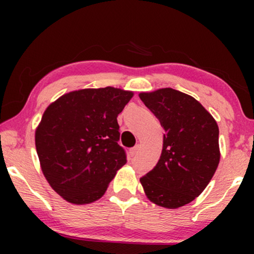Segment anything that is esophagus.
<instances>
[{"instance_id":"esophagus-1","label":"esophagus","mask_w":254,"mask_h":254,"mask_svg":"<svg viewBox=\"0 0 254 254\" xmlns=\"http://www.w3.org/2000/svg\"><path fill=\"white\" fill-rule=\"evenodd\" d=\"M129 153H130V155H131V156H135L136 154L138 153V145H136V147L131 148V149L129 150Z\"/></svg>"}]
</instances>
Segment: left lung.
Here are the masks:
<instances>
[{
	"label": "left lung",
	"instance_id": "1",
	"mask_svg": "<svg viewBox=\"0 0 254 254\" xmlns=\"http://www.w3.org/2000/svg\"><path fill=\"white\" fill-rule=\"evenodd\" d=\"M138 95L165 130L159 162L139 182L151 203L180 208L202 193L217 170L218 125L199 101L179 90Z\"/></svg>",
	"mask_w": 254,
	"mask_h": 254
}]
</instances>
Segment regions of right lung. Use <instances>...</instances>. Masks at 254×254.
<instances>
[{
    "label": "right lung",
    "mask_w": 254,
    "mask_h": 254,
    "mask_svg": "<svg viewBox=\"0 0 254 254\" xmlns=\"http://www.w3.org/2000/svg\"><path fill=\"white\" fill-rule=\"evenodd\" d=\"M132 97L115 87L77 89L45 110L36 129L37 154L45 179L66 202L98 200L127 164L117 117Z\"/></svg>",
    "instance_id": "add662e5"
}]
</instances>
